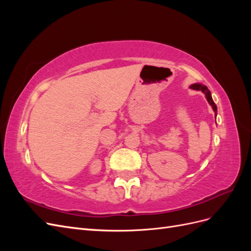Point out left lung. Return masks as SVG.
<instances>
[{"mask_svg": "<svg viewBox=\"0 0 251 251\" xmlns=\"http://www.w3.org/2000/svg\"><path fill=\"white\" fill-rule=\"evenodd\" d=\"M191 88L194 89V90H197V91H202V92L205 94V97H206L207 101L209 102V104L212 107V110H214L215 113L217 114V105H216V103L214 102V100H212L211 94H210V92H209V90L207 89V87L204 86V85H201V83H195V85H192V86H191Z\"/></svg>", "mask_w": 251, "mask_h": 251, "instance_id": "1", "label": "left lung"}]
</instances>
